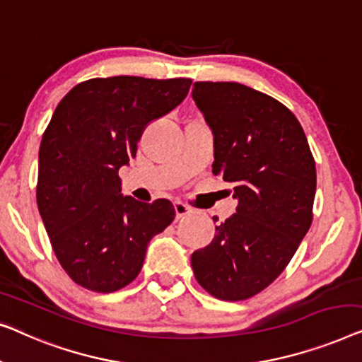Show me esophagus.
Here are the masks:
<instances>
[{
    "label": "esophagus",
    "instance_id": "esophagus-1",
    "mask_svg": "<svg viewBox=\"0 0 362 362\" xmlns=\"http://www.w3.org/2000/svg\"><path fill=\"white\" fill-rule=\"evenodd\" d=\"M193 210L190 206L187 205V203H183V202H175V213H177V218H183V216H187V215H190Z\"/></svg>",
    "mask_w": 362,
    "mask_h": 362
}]
</instances>
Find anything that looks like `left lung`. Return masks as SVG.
<instances>
[{
	"instance_id": "8db88e82",
	"label": "left lung",
	"mask_w": 362,
	"mask_h": 362,
	"mask_svg": "<svg viewBox=\"0 0 362 362\" xmlns=\"http://www.w3.org/2000/svg\"><path fill=\"white\" fill-rule=\"evenodd\" d=\"M192 96L215 136L213 174L233 183L236 213L192 254L198 284L228 302L281 276L313 220L317 169L298 119L236 81H195Z\"/></svg>"
}]
</instances>
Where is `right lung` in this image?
<instances>
[{
	"label": "right lung",
	"mask_w": 362,
	"mask_h": 362,
	"mask_svg": "<svg viewBox=\"0 0 362 362\" xmlns=\"http://www.w3.org/2000/svg\"><path fill=\"white\" fill-rule=\"evenodd\" d=\"M190 78H91L60 100L39 147L35 198L60 266L75 284L110 293L141 272L147 244L175 208L121 195L118 170L151 121L180 105Z\"/></svg>",
	"instance_id": "obj_1"
}]
</instances>
